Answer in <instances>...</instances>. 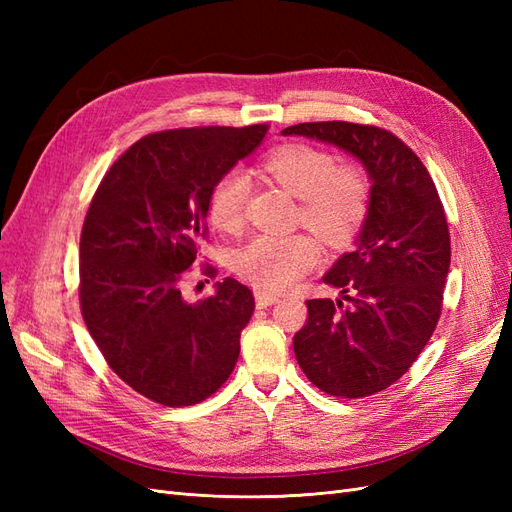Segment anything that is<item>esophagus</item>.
I'll return each mask as SVG.
<instances>
[{
  "instance_id": "34e87169",
  "label": "esophagus",
  "mask_w": 512,
  "mask_h": 512,
  "mask_svg": "<svg viewBox=\"0 0 512 512\" xmlns=\"http://www.w3.org/2000/svg\"><path fill=\"white\" fill-rule=\"evenodd\" d=\"M277 301H280V294H273V292L262 290V288L256 290V305L258 307H269V305H273Z\"/></svg>"
}]
</instances>
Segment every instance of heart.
<instances>
[{
  "label": "heart",
  "mask_w": 512,
  "mask_h": 512,
  "mask_svg": "<svg viewBox=\"0 0 512 512\" xmlns=\"http://www.w3.org/2000/svg\"><path fill=\"white\" fill-rule=\"evenodd\" d=\"M262 170L301 198L299 218L331 243H346L361 228L369 209V181L354 164H335L333 156L312 145H282L269 151ZM250 181L241 170H230L211 192V222L237 230L243 222ZM320 245L307 232L258 235L237 254V267L256 286L284 290L318 265Z\"/></svg>",
  "instance_id": "1"
}]
</instances>
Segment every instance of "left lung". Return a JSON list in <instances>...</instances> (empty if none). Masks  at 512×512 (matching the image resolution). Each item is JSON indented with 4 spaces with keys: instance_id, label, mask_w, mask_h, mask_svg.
<instances>
[{
    "instance_id": "1",
    "label": "left lung",
    "mask_w": 512,
    "mask_h": 512,
    "mask_svg": "<svg viewBox=\"0 0 512 512\" xmlns=\"http://www.w3.org/2000/svg\"><path fill=\"white\" fill-rule=\"evenodd\" d=\"M282 134L344 149L369 175V209L354 250L322 277L349 303L307 301V322L292 346L320 391L348 399L380 393L412 367L440 320L451 235L438 190L389 130L314 121Z\"/></svg>"
}]
</instances>
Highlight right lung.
Here are the masks:
<instances>
[{
  "label": "right lung",
  "mask_w": 512,
  "mask_h": 512,
  "mask_svg": "<svg viewBox=\"0 0 512 512\" xmlns=\"http://www.w3.org/2000/svg\"><path fill=\"white\" fill-rule=\"evenodd\" d=\"M265 123L179 128L136 141L108 168L81 232V312L108 367L168 408L228 380L254 294L226 277L196 303L181 282L207 235L211 192L262 143Z\"/></svg>",
  "instance_id": "right-lung-1"
}]
</instances>
